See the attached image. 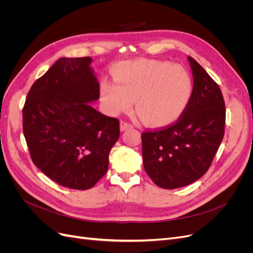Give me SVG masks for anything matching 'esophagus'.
Returning a JSON list of instances; mask_svg holds the SVG:
<instances>
[{"label":"esophagus","mask_w":253,"mask_h":253,"mask_svg":"<svg viewBox=\"0 0 253 253\" xmlns=\"http://www.w3.org/2000/svg\"><path fill=\"white\" fill-rule=\"evenodd\" d=\"M132 127H133V126H132V124H129V122H126L125 120L120 121V129H121V131H126V129L132 128Z\"/></svg>","instance_id":"34e87169"}]
</instances>
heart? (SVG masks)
<instances>
[{
  "mask_svg": "<svg viewBox=\"0 0 253 253\" xmlns=\"http://www.w3.org/2000/svg\"><path fill=\"white\" fill-rule=\"evenodd\" d=\"M116 83L101 84V99L110 113L131 108L150 126L170 125L185 112L193 91V81L185 68L156 60H136L116 68Z\"/></svg>",
  "mask_w": 253,
  "mask_h": 253,
  "instance_id": "obj_1",
  "label": "heart"
}]
</instances>
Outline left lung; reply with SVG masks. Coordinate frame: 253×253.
Segmentation results:
<instances>
[{
  "label": "left lung",
  "mask_w": 253,
  "mask_h": 253,
  "mask_svg": "<svg viewBox=\"0 0 253 253\" xmlns=\"http://www.w3.org/2000/svg\"><path fill=\"white\" fill-rule=\"evenodd\" d=\"M193 91L173 124L141 134L143 167L155 185L176 189L208 171L225 133L226 108L218 84L192 57Z\"/></svg>",
  "instance_id": "left-lung-1"
}]
</instances>
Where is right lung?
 Instances as JSON below:
<instances>
[{
	"instance_id": "1",
	"label": "right lung",
	"mask_w": 253,
	"mask_h": 253,
	"mask_svg": "<svg viewBox=\"0 0 253 253\" xmlns=\"http://www.w3.org/2000/svg\"><path fill=\"white\" fill-rule=\"evenodd\" d=\"M91 58H60L30 87L23 133L33 163L59 185L87 190L109 168L119 120L91 108L100 85Z\"/></svg>"
}]
</instances>
